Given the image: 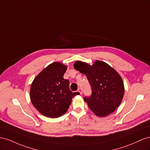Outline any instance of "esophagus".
<instances>
[{"label":"esophagus","mask_w":150,"mask_h":150,"mask_svg":"<svg viewBox=\"0 0 150 150\" xmlns=\"http://www.w3.org/2000/svg\"><path fill=\"white\" fill-rule=\"evenodd\" d=\"M78 92H80V95H82V94L83 93V92H82V88H79L78 89Z\"/></svg>","instance_id":"34e87169"}]
</instances>
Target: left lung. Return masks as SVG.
Segmentation results:
<instances>
[{
  "label": "left lung",
  "instance_id": "1",
  "mask_svg": "<svg viewBox=\"0 0 150 150\" xmlns=\"http://www.w3.org/2000/svg\"><path fill=\"white\" fill-rule=\"evenodd\" d=\"M74 67L87 76L92 88V94L84 100L92 112L99 117L113 112L120 105L125 93L121 76L108 64L97 60L91 66L86 63L76 62Z\"/></svg>",
  "mask_w": 150,
  "mask_h": 150
}]
</instances>
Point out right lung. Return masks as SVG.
I'll use <instances>...</instances> for the list:
<instances>
[{
  "label": "right lung",
  "instance_id": "right-lung-1",
  "mask_svg": "<svg viewBox=\"0 0 150 150\" xmlns=\"http://www.w3.org/2000/svg\"><path fill=\"white\" fill-rule=\"evenodd\" d=\"M67 66L54 62L42 70L33 80L30 90L33 105L46 117L57 118L67 112L71 99L79 92H72L69 80L64 79Z\"/></svg>",
  "mask_w": 150,
  "mask_h": 150
}]
</instances>
